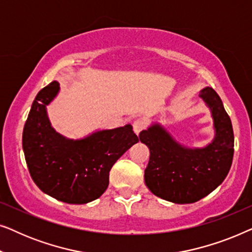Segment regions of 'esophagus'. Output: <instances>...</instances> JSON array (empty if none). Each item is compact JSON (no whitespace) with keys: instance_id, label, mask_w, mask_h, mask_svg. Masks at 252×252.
<instances>
[{"instance_id":"1","label":"esophagus","mask_w":252,"mask_h":252,"mask_svg":"<svg viewBox=\"0 0 252 252\" xmlns=\"http://www.w3.org/2000/svg\"><path fill=\"white\" fill-rule=\"evenodd\" d=\"M144 127H146V122H144L143 119H136L135 122L133 123V130L135 132V134H137V135H139L141 130L144 129Z\"/></svg>"}]
</instances>
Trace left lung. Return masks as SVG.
<instances>
[{
  "mask_svg": "<svg viewBox=\"0 0 252 252\" xmlns=\"http://www.w3.org/2000/svg\"><path fill=\"white\" fill-rule=\"evenodd\" d=\"M213 118L215 139L203 148H187L159 124L140 133L149 148L144 181L154 195L165 201L188 204L215 190L228 174L234 155V133L229 116L219 95L211 87L199 92Z\"/></svg>",
  "mask_w": 252,
  "mask_h": 252,
  "instance_id": "8db88e82",
  "label": "left lung"
}]
</instances>
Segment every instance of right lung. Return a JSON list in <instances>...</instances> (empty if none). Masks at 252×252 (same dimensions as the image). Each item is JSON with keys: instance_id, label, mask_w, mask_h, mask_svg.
<instances>
[{"instance_id": "obj_1", "label": "right lung", "mask_w": 252, "mask_h": 252, "mask_svg": "<svg viewBox=\"0 0 252 252\" xmlns=\"http://www.w3.org/2000/svg\"><path fill=\"white\" fill-rule=\"evenodd\" d=\"M60 92L57 81L41 89L23 132V150L30 174L43 192L68 204L98 198L109 186L113 164L139 142L132 125L67 139L53 128L47 105Z\"/></svg>"}]
</instances>
